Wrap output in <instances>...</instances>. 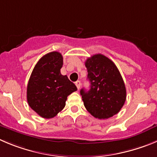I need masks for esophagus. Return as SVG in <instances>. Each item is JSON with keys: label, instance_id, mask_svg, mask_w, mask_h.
Returning <instances> with one entry per match:
<instances>
[{"label": "esophagus", "instance_id": "obj_1", "mask_svg": "<svg viewBox=\"0 0 157 157\" xmlns=\"http://www.w3.org/2000/svg\"><path fill=\"white\" fill-rule=\"evenodd\" d=\"M75 84H76V86H77V89L79 90V89H80V85H81V83H80V80H77V81H76Z\"/></svg>", "mask_w": 157, "mask_h": 157}]
</instances>
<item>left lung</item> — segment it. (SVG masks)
<instances>
[{
  "label": "left lung",
  "mask_w": 157,
  "mask_h": 157,
  "mask_svg": "<svg viewBox=\"0 0 157 157\" xmlns=\"http://www.w3.org/2000/svg\"><path fill=\"white\" fill-rule=\"evenodd\" d=\"M88 91L80 90L82 100L87 112L94 118L106 119L119 112L126 99V89L119 70L110 59L96 54L85 62Z\"/></svg>",
  "instance_id": "8db88e82"
}]
</instances>
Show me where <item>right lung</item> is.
I'll use <instances>...</instances> for the list:
<instances>
[{"label":"right lung","mask_w":157,"mask_h":157,"mask_svg":"<svg viewBox=\"0 0 157 157\" xmlns=\"http://www.w3.org/2000/svg\"><path fill=\"white\" fill-rule=\"evenodd\" d=\"M63 60L58 52H51L38 61L27 87V101L32 110L44 118H52L66 105L67 97L77 90L67 75L61 74Z\"/></svg>","instance_id":"right-lung-1"}]
</instances>
